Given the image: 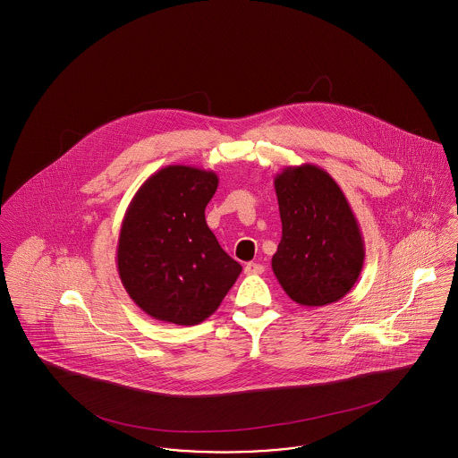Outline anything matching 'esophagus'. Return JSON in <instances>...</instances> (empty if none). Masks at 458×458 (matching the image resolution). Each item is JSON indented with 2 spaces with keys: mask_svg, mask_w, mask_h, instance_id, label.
I'll use <instances>...</instances> for the list:
<instances>
[{
  "mask_svg": "<svg viewBox=\"0 0 458 458\" xmlns=\"http://www.w3.org/2000/svg\"><path fill=\"white\" fill-rule=\"evenodd\" d=\"M263 271H265V267L259 263H247L243 268L245 275H261Z\"/></svg>",
  "mask_w": 458,
  "mask_h": 458,
  "instance_id": "1",
  "label": "esophagus"
}]
</instances>
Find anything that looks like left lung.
Masks as SVG:
<instances>
[{
    "label": "left lung",
    "mask_w": 458,
    "mask_h": 458,
    "mask_svg": "<svg viewBox=\"0 0 458 458\" xmlns=\"http://www.w3.org/2000/svg\"><path fill=\"white\" fill-rule=\"evenodd\" d=\"M282 241L271 268L285 294L302 306H327L356 284L365 242L350 202L315 164L287 165L275 176Z\"/></svg>",
    "instance_id": "1"
}]
</instances>
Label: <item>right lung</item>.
Instances as JSON below:
<instances>
[{
    "label": "right lung",
    "mask_w": 458,
    "mask_h": 458,
    "mask_svg": "<svg viewBox=\"0 0 458 458\" xmlns=\"http://www.w3.org/2000/svg\"><path fill=\"white\" fill-rule=\"evenodd\" d=\"M217 182L215 171L165 165L145 180L126 209L115 258L119 278L156 320L204 322L242 271L206 223Z\"/></svg>",
    "instance_id": "add662e5"
}]
</instances>
